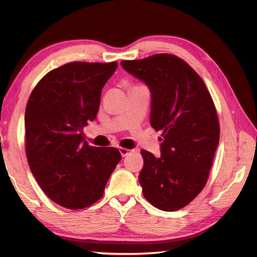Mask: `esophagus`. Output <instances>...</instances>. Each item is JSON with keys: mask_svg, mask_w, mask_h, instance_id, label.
I'll return each mask as SVG.
<instances>
[{"mask_svg": "<svg viewBox=\"0 0 257 257\" xmlns=\"http://www.w3.org/2000/svg\"><path fill=\"white\" fill-rule=\"evenodd\" d=\"M120 154H121V156H122V158H124V156H127L128 154H130L132 153V150H128V149H124V147H120Z\"/></svg>", "mask_w": 257, "mask_h": 257, "instance_id": "esophagus-1", "label": "esophagus"}]
</instances>
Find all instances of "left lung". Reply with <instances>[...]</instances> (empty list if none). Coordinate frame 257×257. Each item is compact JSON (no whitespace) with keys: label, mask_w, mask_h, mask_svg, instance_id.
Segmentation results:
<instances>
[{"label":"left lung","mask_w":257,"mask_h":257,"mask_svg":"<svg viewBox=\"0 0 257 257\" xmlns=\"http://www.w3.org/2000/svg\"><path fill=\"white\" fill-rule=\"evenodd\" d=\"M121 66L149 86L151 125L162 133L161 158L141 151L143 195L159 210H180L206 185L219 145V119L210 92L197 72L176 55L123 60Z\"/></svg>","instance_id":"8db88e82"}]
</instances>
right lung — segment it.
<instances>
[{"label":"right lung","instance_id":"1","mask_svg":"<svg viewBox=\"0 0 257 257\" xmlns=\"http://www.w3.org/2000/svg\"><path fill=\"white\" fill-rule=\"evenodd\" d=\"M116 67V62L63 64L42 78L26 106L30 170L52 201L70 210L97 202L121 160L118 149H98L84 141V127L96 118L102 88Z\"/></svg>","mask_w":257,"mask_h":257}]
</instances>
